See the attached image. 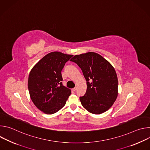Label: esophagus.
<instances>
[{
    "label": "esophagus",
    "mask_w": 150,
    "mask_h": 150,
    "mask_svg": "<svg viewBox=\"0 0 150 150\" xmlns=\"http://www.w3.org/2000/svg\"><path fill=\"white\" fill-rule=\"evenodd\" d=\"M72 90H73L74 91H75L76 90V87H75V88H74L72 89Z\"/></svg>",
    "instance_id": "obj_1"
}]
</instances>
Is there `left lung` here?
<instances>
[{
  "mask_svg": "<svg viewBox=\"0 0 150 150\" xmlns=\"http://www.w3.org/2000/svg\"><path fill=\"white\" fill-rule=\"evenodd\" d=\"M71 61L81 69L87 81V91L79 99L83 108L98 115L108 110L118 95V79L115 68L94 52L74 56Z\"/></svg>",
  "mask_w": 150,
  "mask_h": 150,
  "instance_id": "obj_1",
  "label": "left lung"
}]
</instances>
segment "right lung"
<instances>
[{
  "label": "right lung",
  "instance_id": "add662e5",
  "mask_svg": "<svg viewBox=\"0 0 150 150\" xmlns=\"http://www.w3.org/2000/svg\"><path fill=\"white\" fill-rule=\"evenodd\" d=\"M73 55L53 52L40 59L31 70L28 87L31 99L43 113L52 115L65 105L71 94L62 85L61 71Z\"/></svg>",
  "mask_w": 150,
  "mask_h": 150
}]
</instances>
